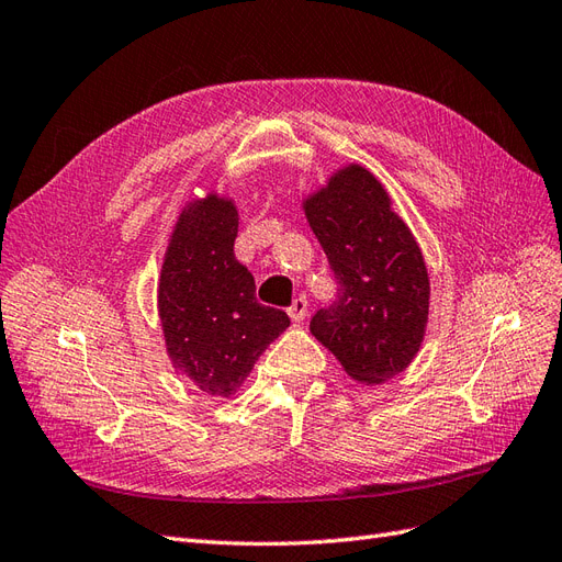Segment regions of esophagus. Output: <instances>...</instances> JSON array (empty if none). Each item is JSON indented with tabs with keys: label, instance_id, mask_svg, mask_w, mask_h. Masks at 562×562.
<instances>
[{
	"label": "esophagus",
	"instance_id": "34e87169",
	"mask_svg": "<svg viewBox=\"0 0 562 562\" xmlns=\"http://www.w3.org/2000/svg\"><path fill=\"white\" fill-rule=\"evenodd\" d=\"M288 316H291L295 324L305 322V316H307V297L305 295H300V297L293 300V305L288 307Z\"/></svg>",
	"mask_w": 562,
	"mask_h": 562
}]
</instances>
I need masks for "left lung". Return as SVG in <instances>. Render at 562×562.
<instances>
[{"label":"left lung","instance_id":"1","mask_svg":"<svg viewBox=\"0 0 562 562\" xmlns=\"http://www.w3.org/2000/svg\"><path fill=\"white\" fill-rule=\"evenodd\" d=\"M338 281V297L310 330L345 373L381 385L420 350L430 312V277L385 187L361 165H345L302 201Z\"/></svg>","mask_w":562,"mask_h":562}]
</instances>
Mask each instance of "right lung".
<instances>
[{
  "mask_svg": "<svg viewBox=\"0 0 562 562\" xmlns=\"http://www.w3.org/2000/svg\"><path fill=\"white\" fill-rule=\"evenodd\" d=\"M238 210L207 193L179 212L158 281L165 347L177 373L210 397H232L255 361L291 326L255 300V279L234 257Z\"/></svg>",
  "mask_w": 562,
  "mask_h": 562,
  "instance_id": "1",
  "label": "right lung"
}]
</instances>
